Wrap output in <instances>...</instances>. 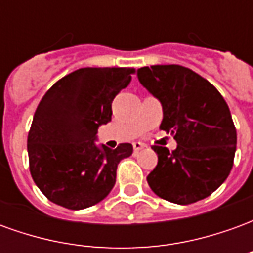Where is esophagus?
<instances>
[{"instance_id":"obj_1","label":"esophagus","mask_w":253,"mask_h":253,"mask_svg":"<svg viewBox=\"0 0 253 253\" xmlns=\"http://www.w3.org/2000/svg\"><path fill=\"white\" fill-rule=\"evenodd\" d=\"M132 148H134V152H135V153H138L139 150H142V149L145 148V145L141 142H134L132 143Z\"/></svg>"}]
</instances>
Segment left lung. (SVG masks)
<instances>
[{"instance_id": "8db88e82", "label": "left lung", "mask_w": 253, "mask_h": 253, "mask_svg": "<svg viewBox=\"0 0 253 253\" xmlns=\"http://www.w3.org/2000/svg\"><path fill=\"white\" fill-rule=\"evenodd\" d=\"M137 77L161 103L160 128L177 142L172 153L153 146L159 163L149 173V187L176 205L211 195L226 180L236 153L237 134L226 101L207 80L179 65L141 67Z\"/></svg>"}]
</instances>
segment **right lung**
I'll return each mask as SVG.
<instances>
[{
	"label": "right lung",
	"mask_w": 253,
	"mask_h": 253,
	"mask_svg": "<svg viewBox=\"0 0 253 253\" xmlns=\"http://www.w3.org/2000/svg\"><path fill=\"white\" fill-rule=\"evenodd\" d=\"M134 69L84 67L52 85L36 108L28 134L31 176L54 203L81 210L99 203L116 181L131 143L97 145V130L112 115V100Z\"/></svg>",
	"instance_id": "right-lung-1"
}]
</instances>
